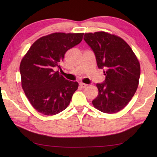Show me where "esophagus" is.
<instances>
[{
  "mask_svg": "<svg viewBox=\"0 0 157 157\" xmlns=\"http://www.w3.org/2000/svg\"><path fill=\"white\" fill-rule=\"evenodd\" d=\"M79 85H80V86L81 87V88H83V89H84V88H86L87 86V84H86V83H82V82H81V83H79Z\"/></svg>",
  "mask_w": 157,
  "mask_h": 157,
  "instance_id": "1",
  "label": "esophagus"
}]
</instances>
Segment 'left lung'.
<instances>
[{"label":"left lung","instance_id":"8db88e82","mask_svg":"<svg viewBox=\"0 0 157 157\" xmlns=\"http://www.w3.org/2000/svg\"><path fill=\"white\" fill-rule=\"evenodd\" d=\"M83 39L106 76L102 83H96L98 94L92 104L101 112L117 113L128 104L138 87V59L131 47L117 36L101 31L85 33Z\"/></svg>","mask_w":157,"mask_h":157}]
</instances>
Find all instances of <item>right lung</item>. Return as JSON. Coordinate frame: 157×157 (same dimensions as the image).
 Segmentation results:
<instances>
[{"instance_id":"add662e5","label":"right lung","mask_w":157,"mask_h":157,"mask_svg":"<svg viewBox=\"0 0 157 157\" xmlns=\"http://www.w3.org/2000/svg\"><path fill=\"white\" fill-rule=\"evenodd\" d=\"M83 33H54L40 38L31 46L20 65L21 84L33 108L44 115L67 108L78 89L76 81L60 75L61 63L68 49L80 44Z\"/></svg>"}]
</instances>
